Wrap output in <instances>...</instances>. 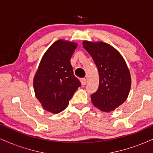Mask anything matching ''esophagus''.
Here are the masks:
<instances>
[{"label": "esophagus", "instance_id": "34e87169", "mask_svg": "<svg viewBox=\"0 0 153 153\" xmlns=\"http://www.w3.org/2000/svg\"><path fill=\"white\" fill-rule=\"evenodd\" d=\"M81 82H82V85H85V84H86V79L82 78V79H81Z\"/></svg>", "mask_w": 153, "mask_h": 153}]
</instances>
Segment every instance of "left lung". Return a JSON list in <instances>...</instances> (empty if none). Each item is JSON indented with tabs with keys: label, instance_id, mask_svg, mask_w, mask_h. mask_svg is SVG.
Listing matches in <instances>:
<instances>
[{
	"label": "left lung",
	"instance_id": "8db88e82",
	"mask_svg": "<svg viewBox=\"0 0 153 153\" xmlns=\"http://www.w3.org/2000/svg\"><path fill=\"white\" fill-rule=\"evenodd\" d=\"M83 47L93 58L98 68L99 84L91 94V101L105 112L114 111L128 96L131 78L125 60L114 48L103 42H83Z\"/></svg>",
	"mask_w": 153,
	"mask_h": 153
}]
</instances>
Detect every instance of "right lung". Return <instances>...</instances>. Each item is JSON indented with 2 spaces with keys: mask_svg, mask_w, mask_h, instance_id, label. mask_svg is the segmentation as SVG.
<instances>
[{
  "mask_svg": "<svg viewBox=\"0 0 153 153\" xmlns=\"http://www.w3.org/2000/svg\"><path fill=\"white\" fill-rule=\"evenodd\" d=\"M77 44L59 39L43 55L33 80L35 96L45 110L59 114L67 108L81 82L74 75L71 56Z\"/></svg>",
  "mask_w": 153,
  "mask_h": 153,
  "instance_id": "add662e5",
  "label": "right lung"
}]
</instances>
